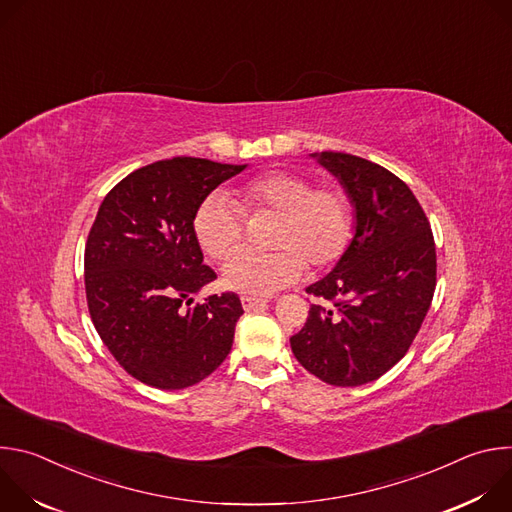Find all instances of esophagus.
Returning <instances> with one entry per match:
<instances>
[{
    "label": "esophagus",
    "instance_id": "1",
    "mask_svg": "<svg viewBox=\"0 0 512 512\" xmlns=\"http://www.w3.org/2000/svg\"><path fill=\"white\" fill-rule=\"evenodd\" d=\"M241 304H243L245 310H253V308H259V306H265V300L253 298V296H241Z\"/></svg>",
    "mask_w": 512,
    "mask_h": 512
}]
</instances>
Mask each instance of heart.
I'll use <instances>...</instances> for the list:
<instances>
[{
	"instance_id": "heart-1",
	"label": "heart",
	"mask_w": 512,
	"mask_h": 512,
	"mask_svg": "<svg viewBox=\"0 0 512 512\" xmlns=\"http://www.w3.org/2000/svg\"><path fill=\"white\" fill-rule=\"evenodd\" d=\"M239 204L225 192L206 194L192 214V233L200 249L223 259L242 242L244 215L273 211L280 216L273 254L238 252L223 265V285L239 294L265 298L296 283L306 263L314 269L334 265L348 249L354 212L338 186H314L298 172L273 170L245 182ZM246 213L243 215L242 212Z\"/></svg>"
}]
</instances>
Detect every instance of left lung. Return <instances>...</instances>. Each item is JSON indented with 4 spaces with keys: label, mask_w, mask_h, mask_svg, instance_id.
<instances>
[{
    "label": "left lung",
    "mask_w": 512,
    "mask_h": 512,
    "mask_svg": "<svg viewBox=\"0 0 512 512\" xmlns=\"http://www.w3.org/2000/svg\"><path fill=\"white\" fill-rule=\"evenodd\" d=\"M354 206V237L336 267L306 287L334 304L312 306L289 338L306 371L334 387H358L405 356L435 291V243L409 186L364 158L312 154Z\"/></svg>",
    "instance_id": "1"
}]
</instances>
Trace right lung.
<instances>
[{"mask_svg":"<svg viewBox=\"0 0 512 512\" xmlns=\"http://www.w3.org/2000/svg\"><path fill=\"white\" fill-rule=\"evenodd\" d=\"M247 166L172 158L125 176L105 196L85 247L91 320L121 367L166 391L221 367L243 306L227 291L194 304L216 273L202 263L192 214L218 184Z\"/></svg>","mask_w":512,"mask_h":512,"instance_id":"add662e5","label":"right lung"}]
</instances>
